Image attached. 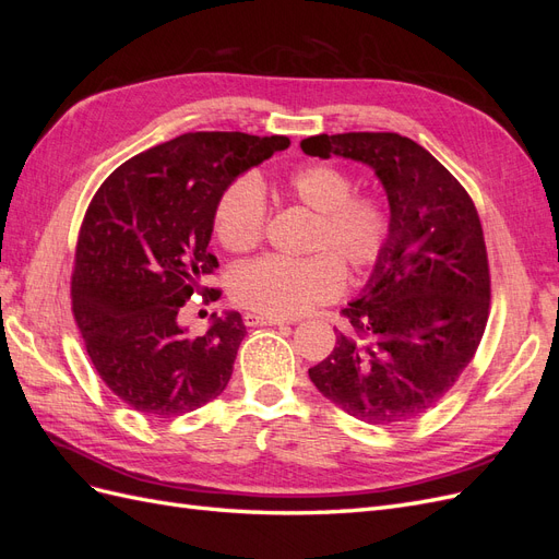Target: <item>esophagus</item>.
Instances as JSON below:
<instances>
[{
  "label": "esophagus",
  "mask_w": 559,
  "mask_h": 559,
  "mask_svg": "<svg viewBox=\"0 0 559 559\" xmlns=\"http://www.w3.org/2000/svg\"><path fill=\"white\" fill-rule=\"evenodd\" d=\"M245 324L247 326H284V324H289V321L277 319V317H263V314L247 312L245 314Z\"/></svg>",
  "instance_id": "34e87169"
}]
</instances>
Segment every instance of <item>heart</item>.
Wrapping results in <instances>:
<instances>
[{"label": "heart", "mask_w": 559, "mask_h": 559, "mask_svg": "<svg viewBox=\"0 0 559 559\" xmlns=\"http://www.w3.org/2000/svg\"><path fill=\"white\" fill-rule=\"evenodd\" d=\"M284 193L314 214L308 259L263 257L233 270L230 296L265 317H298L343 289V270L361 275L384 253L392 235V212L370 193H354V181L331 163L302 165L284 179ZM265 200L259 183L240 177L226 186L214 207V235L230 253L261 242Z\"/></svg>", "instance_id": "heart-1"}]
</instances>
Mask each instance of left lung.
I'll return each instance as SVG.
<instances>
[{
  "mask_svg": "<svg viewBox=\"0 0 559 559\" xmlns=\"http://www.w3.org/2000/svg\"><path fill=\"white\" fill-rule=\"evenodd\" d=\"M308 156L368 165L392 212V235L343 314L310 380L368 425H396L441 401L476 354L489 310V267L476 207L445 167L396 132L314 134Z\"/></svg>",
  "mask_w": 559,
  "mask_h": 559,
  "instance_id": "1",
  "label": "left lung"
}]
</instances>
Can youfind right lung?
Instances as JSON below:
<instances>
[{
	"instance_id": "right-lung-1",
	"label": "right lung",
	"mask_w": 559,
	"mask_h": 559,
	"mask_svg": "<svg viewBox=\"0 0 559 559\" xmlns=\"http://www.w3.org/2000/svg\"><path fill=\"white\" fill-rule=\"evenodd\" d=\"M289 144L280 134L189 132L99 186L79 233L72 308L99 378L132 411L175 417L226 389L247 333L240 312L212 314L210 329L191 335L179 310L218 267L210 251L218 195Z\"/></svg>"
}]
</instances>
